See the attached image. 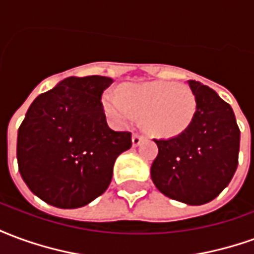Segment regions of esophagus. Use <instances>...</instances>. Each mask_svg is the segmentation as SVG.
Segmentation results:
<instances>
[{
  "instance_id": "1",
  "label": "esophagus",
  "mask_w": 254,
  "mask_h": 254,
  "mask_svg": "<svg viewBox=\"0 0 254 254\" xmlns=\"http://www.w3.org/2000/svg\"><path fill=\"white\" fill-rule=\"evenodd\" d=\"M144 138H145V136H143V134H138V133H134V134H133V137H132L133 147H137L138 144L141 143Z\"/></svg>"
}]
</instances>
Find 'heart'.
Listing matches in <instances>:
<instances>
[{
    "label": "heart",
    "mask_w": 254,
    "mask_h": 254,
    "mask_svg": "<svg viewBox=\"0 0 254 254\" xmlns=\"http://www.w3.org/2000/svg\"><path fill=\"white\" fill-rule=\"evenodd\" d=\"M103 109L111 121L125 127L143 116L145 129L159 137L184 132L196 114L197 100L185 84L151 81L127 84L120 94L106 92Z\"/></svg>",
    "instance_id": "heart-1"
}]
</instances>
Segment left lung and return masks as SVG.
Returning a JSON list of instances; mask_svg holds the SVG:
<instances>
[{"label":"left lung","mask_w":254,"mask_h":254,"mask_svg":"<svg viewBox=\"0 0 254 254\" xmlns=\"http://www.w3.org/2000/svg\"><path fill=\"white\" fill-rule=\"evenodd\" d=\"M188 83L196 96V114L176 137L154 138L159 152L151 178L165 196L201 205L218 197L234 176L241 132L229 103L196 80Z\"/></svg>","instance_id":"1"}]
</instances>
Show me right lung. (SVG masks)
Returning a JSON list of instances; mask_svg holds the SVG:
<instances>
[{
	"label": "right lung",
	"mask_w": 254,
	"mask_h": 254,
	"mask_svg": "<svg viewBox=\"0 0 254 254\" xmlns=\"http://www.w3.org/2000/svg\"><path fill=\"white\" fill-rule=\"evenodd\" d=\"M113 80L67 77L36 98L17 134V163L30 190L50 205L78 208L109 188L132 133L106 121L102 95Z\"/></svg>",
	"instance_id": "1"
}]
</instances>
